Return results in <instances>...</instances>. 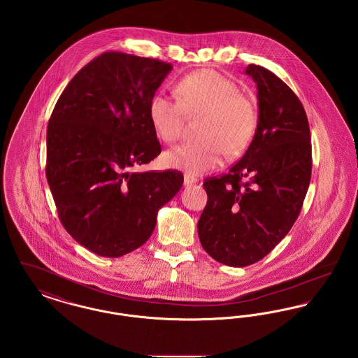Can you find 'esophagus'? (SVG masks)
Here are the masks:
<instances>
[{"label": "esophagus", "mask_w": 358, "mask_h": 358, "mask_svg": "<svg viewBox=\"0 0 358 358\" xmlns=\"http://www.w3.org/2000/svg\"><path fill=\"white\" fill-rule=\"evenodd\" d=\"M197 182V178H194V177H192V176H189V174H185V177H184V184L189 187V185H193V184H196Z\"/></svg>", "instance_id": "esophagus-1"}]
</instances>
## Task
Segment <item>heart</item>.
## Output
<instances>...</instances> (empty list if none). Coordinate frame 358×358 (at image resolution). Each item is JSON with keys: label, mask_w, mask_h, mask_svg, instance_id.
<instances>
[{"label": "heart", "mask_w": 358, "mask_h": 358, "mask_svg": "<svg viewBox=\"0 0 358 358\" xmlns=\"http://www.w3.org/2000/svg\"><path fill=\"white\" fill-rule=\"evenodd\" d=\"M178 99L158 92L149 104V115L157 136L173 143L185 127L187 117H203L200 138L169 150L166 164L199 176L217 168L227 153H238L247 146L255 130L252 101L238 92V85L222 73L203 69L192 72L177 85Z\"/></svg>", "instance_id": "heart-1"}]
</instances>
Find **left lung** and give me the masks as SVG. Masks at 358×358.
<instances>
[{
  "mask_svg": "<svg viewBox=\"0 0 358 358\" xmlns=\"http://www.w3.org/2000/svg\"><path fill=\"white\" fill-rule=\"evenodd\" d=\"M259 118L247 152L228 173L205 178L208 203L197 224L208 255L245 267L268 255L298 219L311 178L306 111L275 73L250 64Z\"/></svg>",
  "mask_w": 358,
  "mask_h": 358,
  "instance_id": "left-lung-1",
  "label": "left lung"
}]
</instances>
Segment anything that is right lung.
<instances>
[{"label":"right lung","instance_id":"right-lung-1","mask_svg":"<svg viewBox=\"0 0 358 358\" xmlns=\"http://www.w3.org/2000/svg\"><path fill=\"white\" fill-rule=\"evenodd\" d=\"M171 63L104 52L55 104L45 174L59 219L96 255H126L152 236L157 212L182 187L178 171L133 173L161 153L149 104Z\"/></svg>","mask_w":358,"mask_h":358}]
</instances>
